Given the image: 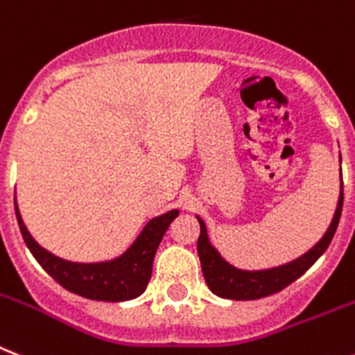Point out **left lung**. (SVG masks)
<instances>
[{
    "label": "left lung",
    "instance_id": "obj_1",
    "mask_svg": "<svg viewBox=\"0 0 355 355\" xmlns=\"http://www.w3.org/2000/svg\"><path fill=\"white\" fill-rule=\"evenodd\" d=\"M341 209H343V186H341V193H339L334 218H332L330 227L327 229V233L320 242L315 243L311 251L300 256L297 260L282 265V267L265 270H242L229 265L220 256V252L211 245L205 223L196 216L198 223H200V236L196 242V249H198V256H200L205 284L216 296L236 300V302H240V300H260V297L284 291L287 285L296 282L300 276H303L306 270L311 269L315 260L327 251V247L330 245L336 234V229H338Z\"/></svg>",
    "mask_w": 355,
    "mask_h": 355
}]
</instances>
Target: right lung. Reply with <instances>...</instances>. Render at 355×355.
<instances>
[{
    "label": "right lung",
    "instance_id": "right-lung-1",
    "mask_svg": "<svg viewBox=\"0 0 355 355\" xmlns=\"http://www.w3.org/2000/svg\"><path fill=\"white\" fill-rule=\"evenodd\" d=\"M14 207H16V218L26 247L31 249L41 267L59 285L88 300L113 303L128 302L144 293L151 278L157 247L164 233L168 231L169 223L178 216V211L173 209L150 220L133 245L115 260L101 261V263H76V261L53 256L35 242L23 223L16 198H14Z\"/></svg>",
    "mask_w": 355,
    "mask_h": 355
}]
</instances>
